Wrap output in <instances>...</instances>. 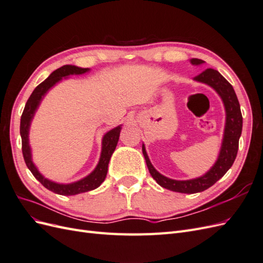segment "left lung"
Returning a JSON list of instances; mask_svg holds the SVG:
<instances>
[{"label": "left lung", "instance_id": "obj_1", "mask_svg": "<svg viewBox=\"0 0 263 263\" xmlns=\"http://www.w3.org/2000/svg\"><path fill=\"white\" fill-rule=\"evenodd\" d=\"M191 63L194 66H198L204 63V61L201 59L193 58L191 59ZM194 80L212 86L221 98L226 110V124L220 153L217 158V161L215 162L211 170L206 172L203 177L192 180L178 181L169 179L162 176V174L159 173L154 168V165L151 164L146 153L145 146L142 145V154H144V157L146 159L148 170L151 177L157 181L158 184L164 189L173 191V192L187 194H193L208 190L220 178L224 177V174L230 169V166L233 165L235 161L238 153V146H239V138L242 130V115L240 105L239 102H238L233 85L217 70L211 68L204 70L202 73L196 76Z\"/></svg>", "mask_w": 263, "mask_h": 263}]
</instances>
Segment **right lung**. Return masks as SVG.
<instances>
[{
	"mask_svg": "<svg viewBox=\"0 0 263 263\" xmlns=\"http://www.w3.org/2000/svg\"><path fill=\"white\" fill-rule=\"evenodd\" d=\"M89 68H79L76 66L66 65L57 70H54L53 72L46 79L44 82H42L39 85L36 86V89L30 94L29 99L26 102L25 108L23 110V114L21 117V137H22V151L23 157L27 168L33 173V176L42 183V184L48 189L53 193H57L60 195H76L80 194L83 192H87V191H92L94 189L99 187L102 182L105 180L107 174V168L109 159L112 157L114 150L117 146V142L119 139V134H121L122 126H117L112 130L106 133L103 137L102 140V153L100 161L97 165V168L94 169L92 173L85 177L84 179L77 181L70 184H60V183L52 182L48 179H46L44 176H42L41 172L37 170L35 164L31 161V151L28 142V133L31 119H33L37 107L41 104L43 98L45 94L48 92L50 87H52L55 83L59 82L62 78L68 77L70 74H82L89 71Z\"/></svg>",
	"mask_w": 263,
	"mask_h": 263,
	"instance_id": "add662e5",
	"label": "right lung"
}]
</instances>
